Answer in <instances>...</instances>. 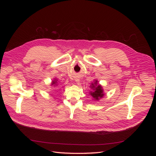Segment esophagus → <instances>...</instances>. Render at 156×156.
I'll return each mask as SVG.
<instances>
[{"label": "esophagus", "instance_id": "esophagus-1", "mask_svg": "<svg viewBox=\"0 0 156 156\" xmlns=\"http://www.w3.org/2000/svg\"><path fill=\"white\" fill-rule=\"evenodd\" d=\"M75 82H76L77 83H78L79 82V79H75Z\"/></svg>", "mask_w": 156, "mask_h": 156}]
</instances>
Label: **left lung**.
Returning <instances> with one entry per match:
<instances>
[{
	"label": "left lung",
	"instance_id": "1",
	"mask_svg": "<svg viewBox=\"0 0 156 156\" xmlns=\"http://www.w3.org/2000/svg\"><path fill=\"white\" fill-rule=\"evenodd\" d=\"M90 87L92 90V91L90 92V94L95 100L98 101L104 96L103 89L100 84L98 83L97 80H94V83H91V85L90 86Z\"/></svg>",
	"mask_w": 156,
	"mask_h": 156
}]
</instances>
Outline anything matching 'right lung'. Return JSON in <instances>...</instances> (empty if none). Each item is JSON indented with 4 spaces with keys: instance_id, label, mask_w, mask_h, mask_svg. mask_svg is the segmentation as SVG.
I'll return each instance as SVG.
<instances>
[{
    "instance_id": "obj_1",
    "label": "right lung",
    "mask_w": 156,
    "mask_h": 156,
    "mask_svg": "<svg viewBox=\"0 0 156 156\" xmlns=\"http://www.w3.org/2000/svg\"><path fill=\"white\" fill-rule=\"evenodd\" d=\"M58 81V80L56 79H55V80H53V81H52V83H51V85H57V82Z\"/></svg>"
}]
</instances>
